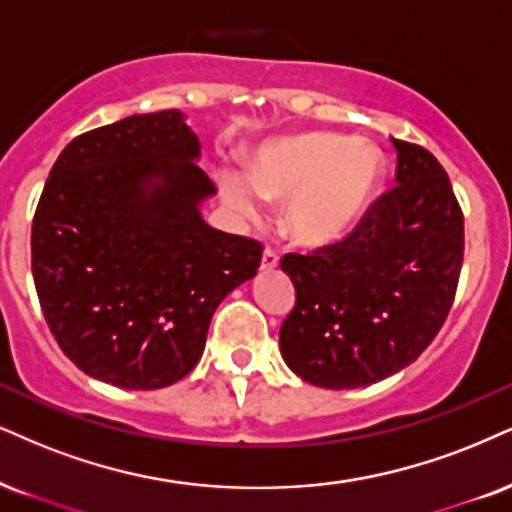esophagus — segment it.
<instances>
[{"instance_id": "34e87169", "label": "esophagus", "mask_w": 512, "mask_h": 512, "mask_svg": "<svg viewBox=\"0 0 512 512\" xmlns=\"http://www.w3.org/2000/svg\"><path fill=\"white\" fill-rule=\"evenodd\" d=\"M277 263H280V254H277L275 249H268L263 251V258H261V270H266V273H270V270L277 268Z\"/></svg>"}]
</instances>
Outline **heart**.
I'll return each mask as SVG.
<instances>
[{"label": "heart", "mask_w": 512, "mask_h": 512, "mask_svg": "<svg viewBox=\"0 0 512 512\" xmlns=\"http://www.w3.org/2000/svg\"><path fill=\"white\" fill-rule=\"evenodd\" d=\"M384 180V156L368 142L337 132H308L263 147L251 180L220 175L227 204L246 220H261L268 201H287V235L299 244H327L361 220Z\"/></svg>", "instance_id": "1"}]
</instances>
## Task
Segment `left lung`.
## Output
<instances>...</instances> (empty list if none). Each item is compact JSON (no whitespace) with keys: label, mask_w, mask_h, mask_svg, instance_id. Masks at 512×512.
Here are the masks:
<instances>
[{"label":"left lung","mask_w":512,"mask_h":512,"mask_svg":"<svg viewBox=\"0 0 512 512\" xmlns=\"http://www.w3.org/2000/svg\"><path fill=\"white\" fill-rule=\"evenodd\" d=\"M396 182L337 242L285 254L296 289L285 363L325 389L368 387L406 368L446 323L463 268V211L425 147L391 140Z\"/></svg>","instance_id":"left-lung-1"}]
</instances>
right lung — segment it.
I'll return each instance as SVG.
<instances>
[{
  "label": "right lung",
  "instance_id": "obj_1",
  "mask_svg": "<svg viewBox=\"0 0 512 512\" xmlns=\"http://www.w3.org/2000/svg\"><path fill=\"white\" fill-rule=\"evenodd\" d=\"M178 109L142 113L66 144L30 235L44 320L82 372L161 389L199 363L220 301L251 280L263 244L201 220L216 182Z\"/></svg>",
  "mask_w": 512,
  "mask_h": 512
}]
</instances>
